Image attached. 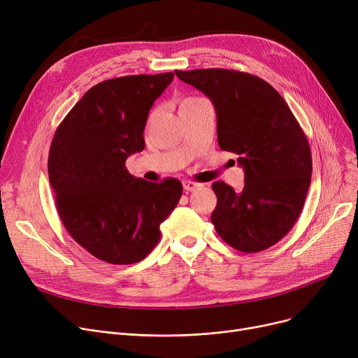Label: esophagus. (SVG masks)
Here are the masks:
<instances>
[{
  "mask_svg": "<svg viewBox=\"0 0 358 358\" xmlns=\"http://www.w3.org/2000/svg\"><path fill=\"white\" fill-rule=\"evenodd\" d=\"M182 187H184V190H187V192H194V190L200 189L201 184H199L196 181H192V180H184Z\"/></svg>",
  "mask_w": 358,
  "mask_h": 358,
  "instance_id": "obj_1",
  "label": "esophagus"
}]
</instances>
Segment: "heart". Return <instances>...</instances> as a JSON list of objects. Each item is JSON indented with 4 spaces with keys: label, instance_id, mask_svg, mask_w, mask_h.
I'll use <instances>...</instances> for the list:
<instances>
[{
    "label": "heart",
    "instance_id": "b5f03b06",
    "mask_svg": "<svg viewBox=\"0 0 358 358\" xmlns=\"http://www.w3.org/2000/svg\"><path fill=\"white\" fill-rule=\"evenodd\" d=\"M199 100V97H185L181 100V104H185V103H192V101H196Z\"/></svg>",
    "mask_w": 358,
    "mask_h": 358
}]
</instances>
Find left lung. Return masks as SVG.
<instances>
[{"mask_svg": "<svg viewBox=\"0 0 358 358\" xmlns=\"http://www.w3.org/2000/svg\"><path fill=\"white\" fill-rule=\"evenodd\" d=\"M208 96L217 116V143L236 154L245 185L236 193L215 181L212 223L241 252L264 251L293 228L310 185L312 155L305 131L285 99L264 80L234 69L176 71Z\"/></svg>", "mask_w": 358, "mask_h": 358, "instance_id": "8db88e82", "label": "left lung"}]
</instances>
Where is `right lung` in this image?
Wrapping results in <instances>:
<instances>
[{
  "mask_svg": "<svg viewBox=\"0 0 358 358\" xmlns=\"http://www.w3.org/2000/svg\"><path fill=\"white\" fill-rule=\"evenodd\" d=\"M173 78L141 73L91 87L52 139L48 173L59 217L75 242L108 264H134L152 251L182 194L176 178L150 182L126 168L143 150L149 110Z\"/></svg>",
  "mask_w": 358,
  "mask_h": 358,
  "instance_id": "add662e5",
  "label": "right lung"
}]
</instances>
